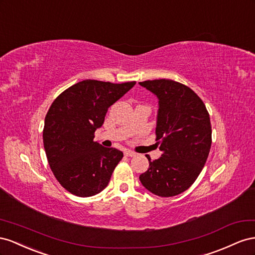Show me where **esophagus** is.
<instances>
[{"label": "esophagus", "instance_id": "esophagus-1", "mask_svg": "<svg viewBox=\"0 0 255 255\" xmlns=\"http://www.w3.org/2000/svg\"><path fill=\"white\" fill-rule=\"evenodd\" d=\"M124 154H125L126 157H133V156H135V152H133L131 150H125V152H124Z\"/></svg>", "mask_w": 255, "mask_h": 255}]
</instances>
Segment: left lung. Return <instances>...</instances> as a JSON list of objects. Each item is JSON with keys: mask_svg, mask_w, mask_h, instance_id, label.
Listing matches in <instances>:
<instances>
[{"mask_svg": "<svg viewBox=\"0 0 255 255\" xmlns=\"http://www.w3.org/2000/svg\"><path fill=\"white\" fill-rule=\"evenodd\" d=\"M155 94L159 109L156 144L162 155L150 160L140 180L162 198L186 191L198 178L212 146V125L202 99L184 84L168 79L139 82Z\"/></svg>", "mask_w": 255, "mask_h": 255, "instance_id": "left-lung-1", "label": "left lung"}]
</instances>
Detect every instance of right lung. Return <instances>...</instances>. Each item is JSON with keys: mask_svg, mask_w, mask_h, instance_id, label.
Masks as SVG:
<instances>
[{"mask_svg": "<svg viewBox=\"0 0 255 255\" xmlns=\"http://www.w3.org/2000/svg\"><path fill=\"white\" fill-rule=\"evenodd\" d=\"M83 80L65 90L51 105L42 139L47 159L57 181L81 198L108 186L123 151L94 142L108 109L134 86Z\"/></svg>", "mask_w": 255, "mask_h": 255, "instance_id": "add662e5", "label": "right lung"}]
</instances>
